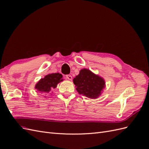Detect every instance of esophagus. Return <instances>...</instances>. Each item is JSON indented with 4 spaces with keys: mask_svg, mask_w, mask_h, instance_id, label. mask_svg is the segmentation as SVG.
Returning a JSON list of instances; mask_svg holds the SVG:
<instances>
[{
    "mask_svg": "<svg viewBox=\"0 0 149 149\" xmlns=\"http://www.w3.org/2000/svg\"><path fill=\"white\" fill-rule=\"evenodd\" d=\"M66 78L67 79H68V80H70V81H71V80L72 79V77L71 75H66Z\"/></svg>",
    "mask_w": 149,
    "mask_h": 149,
    "instance_id": "esophagus-1",
    "label": "esophagus"
}]
</instances>
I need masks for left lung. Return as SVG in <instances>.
Masks as SVG:
<instances>
[{
    "instance_id": "1",
    "label": "left lung",
    "mask_w": 149,
    "mask_h": 149,
    "mask_svg": "<svg viewBox=\"0 0 149 149\" xmlns=\"http://www.w3.org/2000/svg\"><path fill=\"white\" fill-rule=\"evenodd\" d=\"M73 82L80 94L91 99L97 98L105 87L103 79L86 68L81 70Z\"/></svg>"
}]
</instances>
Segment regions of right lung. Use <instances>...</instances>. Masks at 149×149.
Masks as SVG:
<instances>
[{"label":"right lung","mask_w":149,"mask_h":149,"mask_svg":"<svg viewBox=\"0 0 149 149\" xmlns=\"http://www.w3.org/2000/svg\"><path fill=\"white\" fill-rule=\"evenodd\" d=\"M63 76L59 73H53L45 75L43 79H41L36 86L35 89L41 93H48L49 91L56 87V86L60 82L63 81Z\"/></svg>","instance_id":"obj_1"}]
</instances>
